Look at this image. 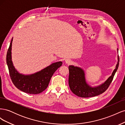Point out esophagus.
I'll return each mask as SVG.
<instances>
[{"mask_svg": "<svg viewBox=\"0 0 125 125\" xmlns=\"http://www.w3.org/2000/svg\"><path fill=\"white\" fill-rule=\"evenodd\" d=\"M65 62L68 64V65H70V64H71L72 63V61L71 60L69 59H67L65 60Z\"/></svg>", "mask_w": 125, "mask_h": 125, "instance_id": "1", "label": "esophagus"}]
</instances>
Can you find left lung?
<instances>
[{
    "instance_id": "8db88e82",
    "label": "left lung",
    "mask_w": 125,
    "mask_h": 125,
    "mask_svg": "<svg viewBox=\"0 0 125 125\" xmlns=\"http://www.w3.org/2000/svg\"><path fill=\"white\" fill-rule=\"evenodd\" d=\"M117 51V62L112 75L101 84L92 86L86 82L84 70L80 67L70 65L69 66V85L71 91L75 95L81 97H89L99 95L107 89L118 69L119 58L118 49Z\"/></svg>"
}]
</instances>
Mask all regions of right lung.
Returning <instances> with one entry per match:
<instances>
[{
	"label": "right lung",
	"instance_id": "1",
	"mask_svg": "<svg viewBox=\"0 0 125 125\" xmlns=\"http://www.w3.org/2000/svg\"><path fill=\"white\" fill-rule=\"evenodd\" d=\"M13 37L11 41L7 54V64L10 76L13 83L17 88L26 93L37 94L43 92L48 85L51 79L55 72L62 65V62L52 63L34 73L24 74L20 73L14 67L12 60L11 51Z\"/></svg>",
	"mask_w": 125,
	"mask_h": 125
}]
</instances>
